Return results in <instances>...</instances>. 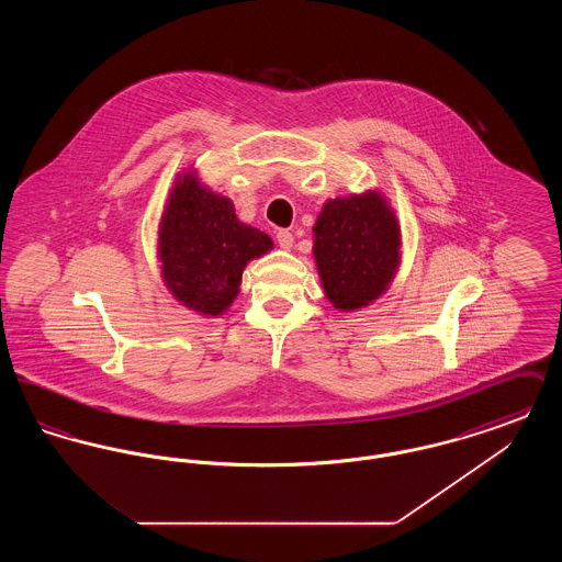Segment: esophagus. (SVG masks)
<instances>
[{"label":"esophagus","mask_w":562,"mask_h":562,"mask_svg":"<svg viewBox=\"0 0 562 562\" xmlns=\"http://www.w3.org/2000/svg\"><path fill=\"white\" fill-rule=\"evenodd\" d=\"M276 238H278V244H280L282 248H286V250H289V248H293L294 238L293 234H291L289 229H280V232L276 234Z\"/></svg>","instance_id":"1"}]
</instances>
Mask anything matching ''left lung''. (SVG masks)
I'll return each mask as SVG.
<instances>
[{"instance_id":"obj_1","label":"left lung","mask_w":562,"mask_h":562,"mask_svg":"<svg viewBox=\"0 0 562 562\" xmlns=\"http://www.w3.org/2000/svg\"><path fill=\"white\" fill-rule=\"evenodd\" d=\"M314 238L324 293L344 312L374 301L401 263L396 216L374 191L328 200L314 225Z\"/></svg>"}]
</instances>
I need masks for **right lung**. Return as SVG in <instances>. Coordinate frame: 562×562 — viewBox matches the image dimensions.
Returning a JSON list of instances; mask_svg holds the SVG:
<instances>
[{
    "label": "right lung",
    "mask_w": 562,
    "mask_h": 562,
    "mask_svg": "<svg viewBox=\"0 0 562 562\" xmlns=\"http://www.w3.org/2000/svg\"><path fill=\"white\" fill-rule=\"evenodd\" d=\"M268 234L238 221L234 204L186 175L175 183L160 225L164 282L206 316L225 312L238 294L241 271L271 248Z\"/></svg>",
    "instance_id": "right-lung-1"
}]
</instances>
